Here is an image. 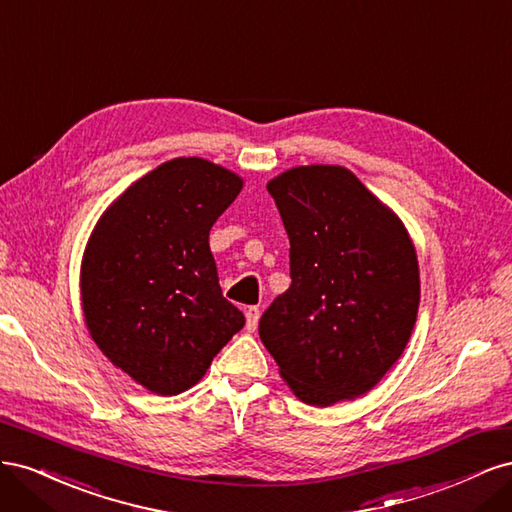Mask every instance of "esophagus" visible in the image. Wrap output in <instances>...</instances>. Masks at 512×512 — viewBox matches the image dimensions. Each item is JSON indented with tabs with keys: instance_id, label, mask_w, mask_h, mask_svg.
Wrapping results in <instances>:
<instances>
[{
	"instance_id": "1",
	"label": "esophagus",
	"mask_w": 512,
	"mask_h": 512,
	"mask_svg": "<svg viewBox=\"0 0 512 512\" xmlns=\"http://www.w3.org/2000/svg\"><path fill=\"white\" fill-rule=\"evenodd\" d=\"M258 318H260V309L258 307H247L245 309V329L254 333L258 327Z\"/></svg>"
}]
</instances>
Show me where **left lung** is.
I'll use <instances>...</instances> for the list:
<instances>
[{"label": "left lung", "mask_w": 512, "mask_h": 512, "mask_svg": "<svg viewBox=\"0 0 512 512\" xmlns=\"http://www.w3.org/2000/svg\"><path fill=\"white\" fill-rule=\"evenodd\" d=\"M267 190L290 239L292 284L262 314V344L305 404L361 397L410 342L421 301L414 243L344 166H294Z\"/></svg>", "instance_id": "1"}]
</instances>
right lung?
<instances>
[{"mask_svg":"<svg viewBox=\"0 0 512 512\" xmlns=\"http://www.w3.org/2000/svg\"><path fill=\"white\" fill-rule=\"evenodd\" d=\"M243 179L203 158H175L119 194L81 262L87 331L115 367L156 395L207 374L245 318L222 297L209 230Z\"/></svg>","mask_w":512,"mask_h":512,"instance_id":"1","label":"right lung"}]
</instances>
